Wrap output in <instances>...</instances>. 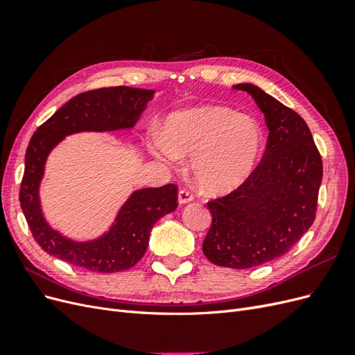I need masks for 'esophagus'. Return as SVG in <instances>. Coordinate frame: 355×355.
I'll list each match as a JSON object with an SVG mask.
<instances>
[{
	"label": "esophagus",
	"instance_id": "obj_1",
	"mask_svg": "<svg viewBox=\"0 0 355 355\" xmlns=\"http://www.w3.org/2000/svg\"><path fill=\"white\" fill-rule=\"evenodd\" d=\"M178 200L180 204H187V202H191L192 200H194V194H192L189 189H180L178 194Z\"/></svg>",
	"mask_w": 355,
	"mask_h": 355
}]
</instances>
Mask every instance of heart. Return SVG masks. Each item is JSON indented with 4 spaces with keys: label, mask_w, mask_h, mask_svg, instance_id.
Listing matches in <instances>:
<instances>
[{
    "label": "heart",
    "mask_w": 355,
    "mask_h": 355,
    "mask_svg": "<svg viewBox=\"0 0 355 355\" xmlns=\"http://www.w3.org/2000/svg\"><path fill=\"white\" fill-rule=\"evenodd\" d=\"M153 148L176 163L191 155V171L209 192H227L250 176L263 149V130L249 115L225 106H200L170 114Z\"/></svg>",
    "instance_id": "obj_1"
}]
</instances>
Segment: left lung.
<instances>
[{"label":"left lung","mask_w":355,"mask_h":355,"mask_svg":"<svg viewBox=\"0 0 355 355\" xmlns=\"http://www.w3.org/2000/svg\"><path fill=\"white\" fill-rule=\"evenodd\" d=\"M265 114L261 163L230 194L207 202L213 216L202 241L207 259L247 270L286 254L315 219L323 161L304 118L253 84H237Z\"/></svg>","instance_id":"1"}]
</instances>
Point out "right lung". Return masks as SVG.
<instances>
[{"mask_svg": "<svg viewBox=\"0 0 355 355\" xmlns=\"http://www.w3.org/2000/svg\"><path fill=\"white\" fill-rule=\"evenodd\" d=\"M153 94V90L123 85L83 92L59 108L32 135L25 154L19 200L32 237L42 250L94 272L124 271L142 259L154 223L178 207L175 184L136 191L118 213L110 232L89 243L71 241L49 227L41 214L38 187L49 153L63 137L77 132L130 128Z\"/></svg>", "mask_w": 355, "mask_h": 355, "instance_id": "1", "label": "right lung"}]
</instances>
